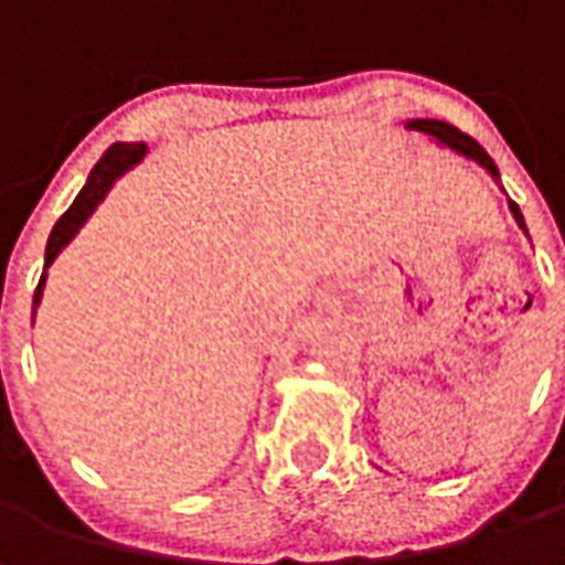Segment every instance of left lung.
<instances>
[{
  "label": "left lung",
  "instance_id": "obj_1",
  "mask_svg": "<svg viewBox=\"0 0 565 565\" xmlns=\"http://www.w3.org/2000/svg\"><path fill=\"white\" fill-rule=\"evenodd\" d=\"M406 127L409 130H418V134H428V137H435L438 143H444V147L457 149L459 156H466V159H472V162H478V166L484 168V171H491V178H500L497 174V166L494 159L484 152V149L478 147L476 140L469 137V134H462L459 127L447 125V121H438V118H416V121H406ZM510 212H513L515 224L525 231V218H522V212H519V205L510 200Z\"/></svg>",
  "mask_w": 565,
  "mask_h": 565
}]
</instances>
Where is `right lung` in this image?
<instances>
[{
    "label": "right lung",
    "mask_w": 565,
    "mask_h": 565,
    "mask_svg": "<svg viewBox=\"0 0 565 565\" xmlns=\"http://www.w3.org/2000/svg\"><path fill=\"white\" fill-rule=\"evenodd\" d=\"M147 143H115V147L106 149V156L96 162V168L89 171L87 184L77 193V200L71 203V209L55 222L50 234V244H46V268L55 263V256L62 253V246L71 244V237L81 231V224L87 222L93 215V209L103 203V196L108 193V186L115 184V178H121L127 168H134L143 156H147ZM46 268H43V278L36 284V294H33V312L40 306V297H43V284H46Z\"/></svg>",
    "instance_id": "right-lung-1"
}]
</instances>
